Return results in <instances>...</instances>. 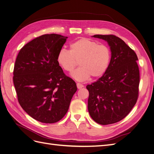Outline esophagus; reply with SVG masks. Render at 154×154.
I'll use <instances>...</instances> for the list:
<instances>
[{
    "instance_id": "obj_1",
    "label": "esophagus",
    "mask_w": 154,
    "mask_h": 154,
    "mask_svg": "<svg viewBox=\"0 0 154 154\" xmlns=\"http://www.w3.org/2000/svg\"><path fill=\"white\" fill-rule=\"evenodd\" d=\"M77 88L78 89H81V88L84 87V85H82V84L79 83V82H77Z\"/></svg>"
}]
</instances>
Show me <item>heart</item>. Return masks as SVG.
<instances>
[{
  "label": "heart",
  "instance_id": "heart-1",
  "mask_svg": "<svg viewBox=\"0 0 154 154\" xmlns=\"http://www.w3.org/2000/svg\"><path fill=\"white\" fill-rule=\"evenodd\" d=\"M111 53L108 47L99 45L88 38H81L71 43L69 51L62 49L57 55V62L66 72H71L79 61L81 66L72 73L78 81L101 77L107 70Z\"/></svg>",
  "mask_w": 154,
  "mask_h": 154
}]
</instances>
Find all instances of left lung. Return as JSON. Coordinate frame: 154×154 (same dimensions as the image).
<instances>
[{
  "mask_svg": "<svg viewBox=\"0 0 154 154\" xmlns=\"http://www.w3.org/2000/svg\"><path fill=\"white\" fill-rule=\"evenodd\" d=\"M92 37L107 42L111 58L102 77L86 86L88 112L97 124H111L124 118L137 102L140 79L138 58L135 51L116 36L97 34Z\"/></svg>",
  "mask_w": 154,
  "mask_h": 154,
  "instance_id": "1",
  "label": "left lung"
}]
</instances>
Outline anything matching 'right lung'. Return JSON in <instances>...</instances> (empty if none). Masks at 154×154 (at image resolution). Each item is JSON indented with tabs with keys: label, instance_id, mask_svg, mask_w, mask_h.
Listing matches in <instances>:
<instances>
[{
	"label": "right lung",
	"instance_id": "1",
	"mask_svg": "<svg viewBox=\"0 0 154 154\" xmlns=\"http://www.w3.org/2000/svg\"><path fill=\"white\" fill-rule=\"evenodd\" d=\"M67 38L56 34L42 35L23 47L15 60L13 81L19 103L42 123L60 120L77 90L57 60Z\"/></svg>",
	"mask_w": 154,
	"mask_h": 154
}]
</instances>
